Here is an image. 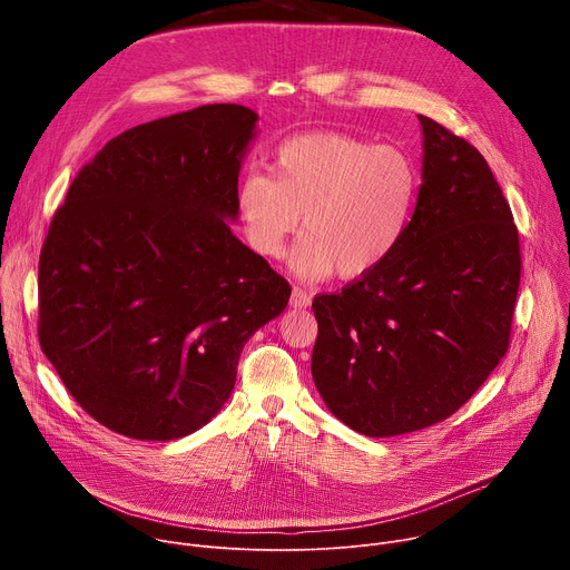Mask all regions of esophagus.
<instances>
[{"label":"esophagus","mask_w":570,"mask_h":570,"mask_svg":"<svg viewBox=\"0 0 570 570\" xmlns=\"http://www.w3.org/2000/svg\"><path fill=\"white\" fill-rule=\"evenodd\" d=\"M291 306L293 308H306L311 306V295H306L302 288L291 291Z\"/></svg>","instance_id":"obj_1"}]
</instances>
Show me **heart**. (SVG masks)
Segmentation results:
<instances>
[{"label":"heart","mask_w":570,"mask_h":570,"mask_svg":"<svg viewBox=\"0 0 570 570\" xmlns=\"http://www.w3.org/2000/svg\"><path fill=\"white\" fill-rule=\"evenodd\" d=\"M417 194L420 171L405 150L322 130L286 139L275 153L273 178L246 176L236 203L253 248L264 257L284 255L304 212L293 273L322 279L336 271L358 279L399 248Z\"/></svg>","instance_id":"obj_1"}]
</instances>
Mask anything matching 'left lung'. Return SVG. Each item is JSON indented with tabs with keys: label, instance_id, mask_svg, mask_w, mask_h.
Instances as JSON below:
<instances>
[{
	"label": "left lung",
	"instance_id": "obj_1",
	"mask_svg": "<svg viewBox=\"0 0 570 570\" xmlns=\"http://www.w3.org/2000/svg\"><path fill=\"white\" fill-rule=\"evenodd\" d=\"M422 185L399 248L311 304V374L352 431L394 438L453 415L510 345L519 232L484 157L420 115Z\"/></svg>",
	"mask_w": 570,
	"mask_h": 570
}]
</instances>
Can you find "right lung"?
<instances>
[{
	"label": "right lung",
	"mask_w": 570,
	"mask_h": 570,
	"mask_svg": "<svg viewBox=\"0 0 570 570\" xmlns=\"http://www.w3.org/2000/svg\"><path fill=\"white\" fill-rule=\"evenodd\" d=\"M259 115L212 104L110 139L71 183L38 266L45 356L106 429L169 442L203 429L291 286L234 236Z\"/></svg>",
	"instance_id": "obj_1"
}]
</instances>
